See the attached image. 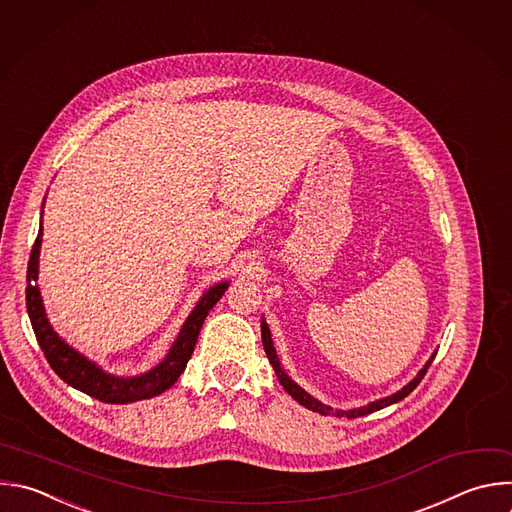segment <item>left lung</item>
Here are the masks:
<instances>
[{"label": "left lung", "mask_w": 512, "mask_h": 512, "mask_svg": "<svg viewBox=\"0 0 512 512\" xmlns=\"http://www.w3.org/2000/svg\"><path fill=\"white\" fill-rule=\"evenodd\" d=\"M261 339H263V348H265V354H267V358H269V362H271V366H273V370H275V374H277V380H279V384L285 388V392L293 398V400H297L301 406H305V408H309V410H313V412H319V414H329L331 412V408L329 406H323L321 402H317L315 398H311L305 390H301L283 370H281V366H279V360H277V354H275V348H273V342H271V331H269V327H267V323L265 321H261ZM432 360H434V356H432ZM432 360L420 370V374L408 384V386H404L400 392H396L394 396H388V398H384V400H378V402H372V404H368V406H364V408H358V410H335V416H348V418H358V416H366V414H372V412H376V410H382V408H386V406H390V404H396V402H400V400H404L420 382H422V378L426 376V372H428V368H430V364H432Z\"/></svg>", "instance_id": "left-lung-1"}]
</instances>
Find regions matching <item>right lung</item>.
<instances>
[{
  "label": "right lung",
  "instance_id": "add662e5",
  "mask_svg": "<svg viewBox=\"0 0 512 512\" xmlns=\"http://www.w3.org/2000/svg\"><path fill=\"white\" fill-rule=\"evenodd\" d=\"M40 245H42V225H40L36 243L32 247L30 261H28L26 307L30 313V321H32L38 344H40L48 364L52 366V370L72 388H76L100 402H106V404H128V402H136V400H146V398L162 394L164 390L173 386L179 380V376L185 372L187 362L193 356V350H195L197 337H199L205 317L209 315L213 305L223 297L229 283H219V285L211 287L201 297L199 305L185 321V325L177 337V342L173 344V348H170L164 362H160L154 370H150L144 376L116 378V376L102 372L96 364H92L82 354H78L68 344H64L62 337L48 323L38 285L32 283L38 279Z\"/></svg>",
  "mask_w": 512,
  "mask_h": 512
}]
</instances>
